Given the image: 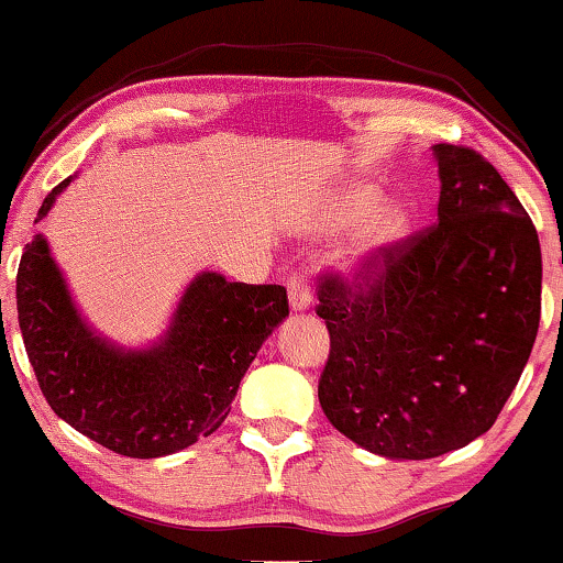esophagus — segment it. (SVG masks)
<instances>
[{
  "label": "esophagus",
  "instance_id": "esophagus-1",
  "mask_svg": "<svg viewBox=\"0 0 563 563\" xmlns=\"http://www.w3.org/2000/svg\"><path fill=\"white\" fill-rule=\"evenodd\" d=\"M287 291H289V310L291 312H305L310 308V287L308 279L299 274H291L287 282Z\"/></svg>",
  "mask_w": 563,
  "mask_h": 563
}]
</instances>
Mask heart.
<instances>
[{
	"label": "heart",
	"mask_w": 563,
	"mask_h": 563,
	"mask_svg": "<svg viewBox=\"0 0 563 563\" xmlns=\"http://www.w3.org/2000/svg\"><path fill=\"white\" fill-rule=\"evenodd\" d=\"M372 203H375L372 188H341L316 222V230L323 235H339L355 228L341 247V266L352 274L375 272L396 251L408 230V217L398 203L385 201L369 210Z\"/></svg>",
	"instance_id": "obj_1"
}]
</instances>
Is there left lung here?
I'll return each instance as SVG.
<instances>
[{
	"label": "left lung",
	"mask_w": 563,
	"mask_h": 563,
	"mask_svg": "<svg viewBox=\"0 0 563 563\" xmlns=\"http://www.w3.org/2000/svg\"><path fill=\"white\" fill-rule=\"evenodd\" d=\"M437 224L362 284L320 279L331 333L318 400L341 434L388 460H427L486 434L540 323L538 232L478 152L434 144Z\"/></svg>",
	"instance_id": "8db88e82"
}]
</instances>
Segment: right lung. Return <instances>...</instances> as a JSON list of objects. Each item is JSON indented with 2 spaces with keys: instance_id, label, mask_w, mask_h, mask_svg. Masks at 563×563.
<instances>
[{
  "instance_id": "add662e5",
  "label": "right lung",
  "mask_w": 563,
  "mask_h": 563,
  "mask_svg": "<svg viewBox=\"0 0 563 563\" xmlns=\"http://www.w3.org/2000/svg\"><path fill=\"white\" fill-rule=\"evenodd\" d=\"M75 180L46 199L41 222ZM289 318L279 284L196 274L170 323L150 346H121L87 323L46 235H33L18 268V320L27 360L58 419L126 457L191 448L228 419L258 349Z\"/></svg>"
}]
</instances>
